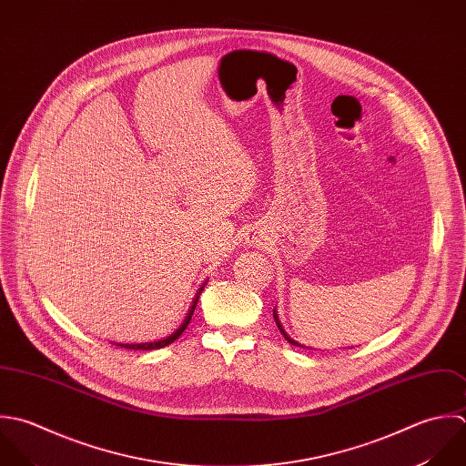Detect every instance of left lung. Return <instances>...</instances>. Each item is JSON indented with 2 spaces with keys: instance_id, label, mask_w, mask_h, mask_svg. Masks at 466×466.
<instances>
[{
  "instance_id": "obj_1",
  "label": "left lung",
  "mask_w": 466,
  "mask_h": 466,
  "mask_svg": "<svg viewBox=\"0 0 466 466\" xmlns=\"http://www.w3.org/2000/svg\"><path fill=\"white\" fill-rule=\"evenodd\" d=\"M275 319H277V325H279V329H280V332H282V334H284V336H286V339H288V341H289V343H293V345H299V343H297V341H293V339H291V338H289V336H288V334H286V330H284V329H282V325H280V321H279V316H277V310H275ZM299 347H302V345H299Z\"/></svg>"
}]
</instances>
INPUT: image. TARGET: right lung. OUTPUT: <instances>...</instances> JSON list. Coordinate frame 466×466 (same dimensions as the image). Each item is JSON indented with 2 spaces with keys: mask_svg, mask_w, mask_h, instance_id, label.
Returning <instances> with one entry per match:
<instances>
[{
  "mask_svg": "<svg viewBox=\"0 0 466 466\" xmlns=\"http://www.w3.org/2000/svg\"><path fill=\"white\" fill-rule=\"evenodd\" d=\"M202 289H204V288H200V291H202ZM200 291H198V293H200ZM197 302H198V295L195 297L193 306H191V309L187 312L186 319L182 321V325H180L171 336H167V338H164V339H158V341H152V343H117V345H119V347H125V349H134V350H137V349H141V350H152V349H162V347L173 343V341L186 330V327H187V323H189V319H191V314H193V310L197 308Z\"/></svg>",
  "mask_w": 466,
  "mask_h": 466,
  "instance_id": "obj_1",
  "label": "right lung"
}]
</instances>
